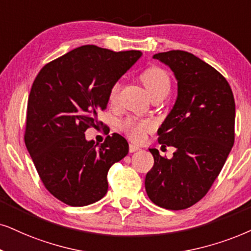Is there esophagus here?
<instances>
[{"label":"esophagus","instance_id":"34e87169","mask_svg":"<svg viewBox=\"0 0 251 251\" xmlns=\"http://www.w3.org/2000/svg\"><path fill=\"white\" fill-rule=\"evenodd\" d=\"M129 153H134V151H139V149H140V147H139V146H135V145H133V144H129Z\"/></svg>","mask_w":251,"mask_h":251}]
</instances>
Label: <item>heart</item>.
Listing matches in <instances>:
<instances>
[{"mask_svg": "<svg viewBox=\"0 0 251 251\" xmlns=\"http://www.w3.org/2000/svg\"><path fill=\"white\" fill-rule=\"evenodd\" d=\"M141 81L147 88L151 97L161 94H167L170 90V78L163 69L158 67H149L141 74ZM120 82H116L109 91V100L111 104H116L119 97ZM120 127L126 135L133 141H141L149 131L154 128V123L148 119H134L128 118L124 120Z\"/></svg>", "mask_w": 251, "mask_h": 251, "instance_id": "obj_1", "label": "heart"}]
</instances>
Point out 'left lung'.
<instances>
[{"mask_svg":"<svg viewBox=\"0 0 251 251\" xmlns=\"http://www.w3.org/2000/svg\"><path fill=\"white\" fill-rule=\"evenodd\" d=\"M177 80V98L158 128L162 147L176 148L171 158L149 149L154 166L145 179L151 201L167 210H184L207 193L234 145L235 102L226 78L184 50L153 56Z\"/></svg>","mask_w":251,"mask_h":251,"instance_id":"8db88e82","label":"left lung"}]
</instances>
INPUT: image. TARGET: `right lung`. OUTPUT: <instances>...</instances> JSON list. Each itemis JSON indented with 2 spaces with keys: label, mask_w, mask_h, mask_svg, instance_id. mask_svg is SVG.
<instances>
[{
  "label": "right lung",
  "mask_w": 251,
  "mask_h": 251,
  "mask_svg": "<svg viewBox=\"0 0 251 251\" xmlns=\"http://www.w3.org/2000/svg\"><path fill=\"white\" fill-rule=\"evenodd\" d=\"M140 50L85 45L44 66L27 100L24 140L41 182L55 198L87 206L106 195L107 171L128 153L113 133L100 146L84 132L97 125L111 87L138 61Z\"/></svg>",
  "instance_id": "obj_1"
}]
</instances>
